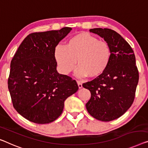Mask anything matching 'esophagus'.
Returning a JSON list of instances; mask_svg holds the SVG:
<instances>
[{"mask_svg":"<svg viewBox=\"0 0 148 148\" xmlns=\"http://www.w3.org/2000/svg\"><path fill=\"white\" fill-rule=\"evenodd\" d=\"M77 84H78V86L79 88H82V84L80 81H77Z\"/></svg>","mask_w":148,"mask_h":148,"instance_id":"1","label":"esophagus"}]
</instances>
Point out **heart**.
<instances>
[{
    "label": "heart",
    "instance_id": "obj_1",
    "mask_svg": "<svg viewBox=\"0 0 148 148\" xmlns=\"http://www.w3.org/2000/svg\"><path fill=\"white\" fill-rule=\"evenodd\" d=\"M58 69L63 74L73 71L76 65L78 77L96 78L104 73L111 60L112 51L109 44L99 40L86 32L70 37L64 47L57 46L54 51Z\"/></svg>",
    "mask_w": 148,
    "mask_h": 148
}]
</instances>
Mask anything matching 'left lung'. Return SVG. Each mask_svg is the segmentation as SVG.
<instances>
[{"instance_id":"8db88e82","label":"left lung","mask_w":148,"mask_h":148,"mask_svg":"<svg viewBox=\"0 0 148 148\" xmlns=\"http://www.w3.org/2000/svg\"><path fill=\"white\" fill-rule=\"evenodd\" d=\"M90 32L109 44L112 56L104 73L82 84L91 93L86 107L94 118L109 122L122 116L134 102L139 80L136 57L130 45L114 30L96 28Z\"/></svg>"}]
</instances>
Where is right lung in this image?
Here are the masks:
<instances>
[{"instance_id": "add662e5", "label": "right lung", "mask_w": 148, "mask_h": 148, "mask_svg": "<svg viewBox=\"0 0 148 148\" xmlns=\"http://www.w3.org/2000/svg\"><path fill=\"white\" fill-rule=\"evenodd\" d=\"M71 30L31 33L11 60L8 88L13 106L30 122L44 124L56 120L66 99L78 90L76 80L57 72L54 56L56 46Z\"/></svg>"}]
</instances>
